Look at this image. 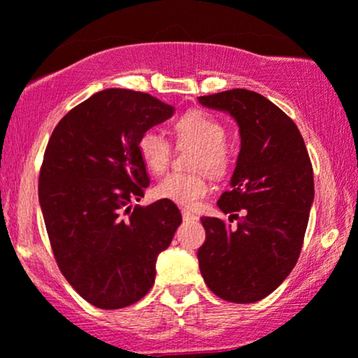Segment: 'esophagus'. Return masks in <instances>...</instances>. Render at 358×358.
<instances>
[{"label":"esophagus","instance_id":"esophagus-1","mask_svg":"<svg viewBox=\"0 0 358 358\" xmlns=\"http://www.w3.org/2000/svg\"><path fill=\"white\" fill-rule=\"evenodd\" d=\"M182 217L183 221H193V219H196V216H194L193 213L187 211V209H182Z\"/></svg>","mask_w":358,"mask_h":358}]
</instances>
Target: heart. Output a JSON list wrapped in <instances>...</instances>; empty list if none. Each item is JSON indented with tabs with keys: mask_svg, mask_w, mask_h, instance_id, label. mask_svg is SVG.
Listing matches in <instances>:
<instances>
[{
	"mask_svg": "<svg viewBox=\"0 0 358 358\" xmlns=\"http://www.w3.org/2000/svg\"><path fill=\"white\" fill-rule=\"evenodd\" d=\"M173 131L178 141L194 142L198 147L193 152L192 166L222 171L227 166L229 152L224 144L226 127L221 121L204 111H188L173 122ZM137 155L152 175L164 173L170 162V142L155 129H147L137 137ZM211 189L203 170L175 171L160 180L154 188L155 196L171 201L178 206L193 208Z\"/></svg>",
	"mask_w": 358,
	"mask_h": 358,
	"instance_id": "1",
	"label": "heart"
}]
</instances>
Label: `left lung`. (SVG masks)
Segmentation results:
<instances>
[{
	"label": "left lung",
	"mask_w": 358,
	"mask_h": 358,
	"mask_svg": "<svg viewBox=\"0 0 358 358\" xmlns=\"http://www.w3.org/2000/svg\"><path fill=\"white\" fill-rule=\"evenodd\" d=\"M198 101L227 111L241 132L231 189L217 199L229 221L239 222L231 227L219 217H201L206 241L198 250L199 270L216 296L260 301L282 285L301 254L314 199L311 159L296 124L262 94L236 88Z\"/></svg>",
	"instance_id": "8db88e82"
}]
</instances>
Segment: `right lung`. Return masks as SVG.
I'll return each mask as SVG.
<instances>
[{
    "label": "right lung",
    "mask_w": 358,
    "mask_h": 358,
    "mask_svg": "<svg viewBox=\"0 0 358 358\" xmlns=\"http://www.w3.org/2000/svg\"><path fill=\"white\" fill-rule=\"evenodd\" d=\"M173 114L150 94L109 88L70 109L52 132L39 173V203L55 262L93 306H131L155 282V262L182 214L144 198L149 175L137 137Z\"/></svg>",
    "instance_id": "add662e5"
}]
</instances>
